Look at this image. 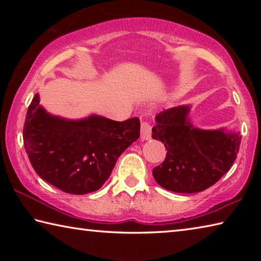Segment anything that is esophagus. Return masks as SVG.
I'll use <instances>...</instances> for the list:
<instances>
[{"label":"esophagus","instance_id":"esophagus-1","mask_svg":"<svg viewBox=\"0 0 261 261\" xmlns=\"http://www.w3.org/2000/svg\"><path fill=\"white\" fill-rule=\"evenodd\" d=\"M140 138L143 140H148L151 138V125L145 121H141L140 124Z\"/></svg>","mask_w":261,"mask_h":261}]
</instances>
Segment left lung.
<instances>
[{
  "label": "left lung",
  "mask_w": 261,
  "mask_h": 261,
  "mask_svg": "<svg viewBox=\"0 0 261 261\" xmlns=\"http://www.w3.org/2000/svg\"><path fill=\"white\" fill-rule=\"evenodd\" d=\"M190 105L163 110L155 116L152 138L165 144L167 155L153 169L156 183L177 193L208 189L230 169L242 136L226 129L202 130L190 122Z\"/></svg>",
  "instance_id": "1"
}]
</instances>
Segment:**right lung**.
Here are the masks:
<instances>
[{"label": "right lung", "mask_w": 261, "mask_h": 261, "mask_svg": "<svg viewBox=\"0 0 261 261\" xmlns=\"http://www.w3.org/2000/svg\"><path fill=\"white\" fill-rule=\"evenodd\" d=\"M32 99L23 130L24 146L33 169L63 192L96 191L109 178L121 154L139 138L140 122H116L91 115L83 120L53 116Z\"/></svg>", "instance_id": "1"}]
</instances>
